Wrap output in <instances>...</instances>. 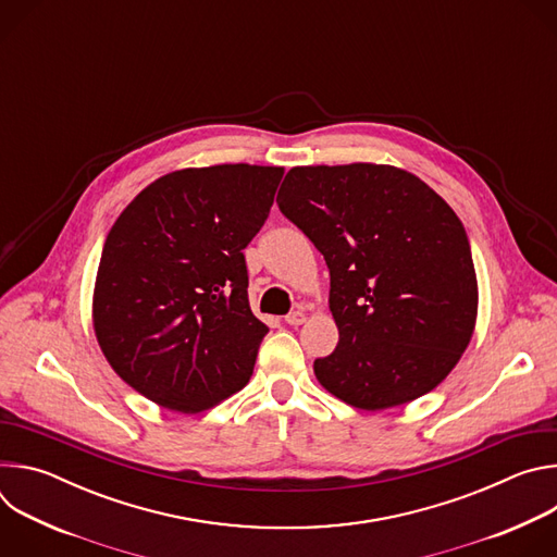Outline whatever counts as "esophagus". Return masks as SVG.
Instances as JSON below:
<instances>
[{"instance_id":"esophagus-1","label":"esophagus","mask_w":557,"mask_h":557,"mask_svg":"<svg viewBox=\"0 0 557 557\" xmlns=\"http://www.w3.org/2000/svg\"><path fill=\"white\" fill-rule=\"evenodd\" d=\"M284 322H286L288 326H301V324L306 322V312H304V308H297V310L288 312V314L284 317Z\"/></svg>"}]
</instances>
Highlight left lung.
I'll list each match as a JSON object with an SVG mask.
<instances>
[{
    "instance_id": "obj_1",
    "label": "left lung",
    "mask_w": 557,
    "mask_h": 557,
    "mask_svg": "<svg viewBox=\"0 0 557 557\" xmlns=\"http://www.w3.org/2000/svg\"><path fill=\"white\" fill-rule=\"evenodd\" d=\"M277 205L331 271L339 344L314 359L317 381L370 412L434 389L469 346L479 312L454 209L414 174L372 163L293 168Z\"/></svg>"
}]
</instances>
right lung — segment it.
Instances as JSON below:
<instances>
[{
  "mask_svg": "<svg viewBox=\"0 0 557 557\" xmlns=\"http://www.w3.org/2000/svg\"><path fill=\"white\" fill-rule=\"evenodd\" d=\"M284 168L213 165L147 185L110 228L92 299L97 342L149 401L196 414L243 389L269 329L251 312L245 249Z\"/></svg>",
  "mask_w": 557,
  "mask_h": 557,
  "instance_id": "add662e5",
  "label": "right lung"
}]
</instances>
